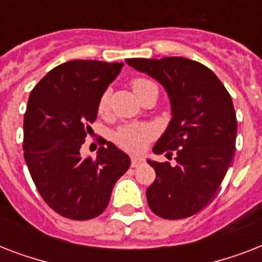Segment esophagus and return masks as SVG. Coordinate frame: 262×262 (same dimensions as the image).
<instances>
[{"label":"esophagus","instance_id":"1","mask_svg":"<svg viewBox=\"0 0 262 262\" xmlns=\"http://www.w3.org/2000/svg\"><path fill=\"white\" fill-rule=\"evenodd\" d=\"M144 162L141 158H132V167H139V166H141Z\"/></svg>","mask_w":262,"mask_h":262}]
</instances>
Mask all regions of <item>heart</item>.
<instances>
[{
  "label": "heart",
  "instance_id": "1",
  "mask_svg": "<svg viewBox=\"0 0 262 262\" xmlns=\"http://www.w3.org/2000/svg\"><path fill=\"white\" fill-rule=\"evenodd\" d=\"M133 92L140 98L144 95L148 90L156 88V85L152 81L147 79H133L130 83ZM108 100H110V91H104L99 99L98 103V111L99 114H106L108 110ZM155 137V129L148 125V123H127L122 125L118 130L115 132L114 140L115 143L118 144L119 147L129 152H141L145 149L149 141Z\"/></svg>",
  "mask_w": 262,
  "mask_h": 262
}]
</instances>
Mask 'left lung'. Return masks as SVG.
Wrapping results in <instances>:
<instances>
[{
    "label": "left lung",
    "instance_id": "left-lung-1",
    "mask_svg": "<svg viewBox=\"0 0 262 262\" xmlns=\"http://www.w3.org/2000/svg\"><path fill=\"white\" fill-rule=\"evenodd\" d=\"M126 63L158 80L171 102L172 118L154 152L171 156L174 151L177 164L148 160L156 172L147 189L148 205L163 219L190 217L213 200L235 154L231 95L211 69L183 57Z\"/></svg>",
    "mask_w": 262,
    "mask_h": 262
}]
</instances>
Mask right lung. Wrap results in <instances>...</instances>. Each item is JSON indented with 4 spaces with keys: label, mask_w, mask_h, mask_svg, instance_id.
<instances>
[{
    "label": "right lung",
    "mask_w": 262,
    "mask_h": 262,
    "mask_svg": "<svg viewBox=\"0 0 262 262\" xmlns=\"http://www.w3.org/2000/svg\"><path fill=\"white\" fill-rule=\"evenodd\" d=\"M122 67L75 59L51 69L31 91L24 114V159L45 203L68 219L100 215L115 182L130 167V158L102 137L96 159L80 154L92 132L99 99Z\"/></svg>",
    "instance_id": "1"
}]
</instances>
